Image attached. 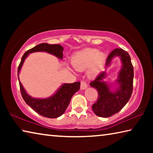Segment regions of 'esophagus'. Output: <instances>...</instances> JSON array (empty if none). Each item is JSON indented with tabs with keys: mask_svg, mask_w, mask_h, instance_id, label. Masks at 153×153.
Segmentation results:
<instances>
[{
	"mask_svg": "<svg viewBox=\"0 0 153 153\" xmlns=\"http://www.w3.org/2000/svg\"><path fill=\"white\" fill-rule=\"evenodd\" d=\"M88 87L87 83L85 81H82L81 82V85H80V88L81 90H85Z\"/></svg>",
	"mask_w": 153,
	"mask_h": 153,
	"instance_id": "34e87169",
	"label": "esophagus"
}]
</instances>
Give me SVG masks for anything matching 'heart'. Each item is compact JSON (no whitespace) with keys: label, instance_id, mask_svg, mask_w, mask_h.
Masks as SVG:
<instances>
[{"label":"heart","instance_id":"b5f03b06","mask_svg":"<svg viewBox=\"0 0 153 153\" xmlns=\"http://www.w3.org/2000/svg\"><path fill=\"white\" fill-rule=\"evenodd\" d=\"M106 60V55L97 49L88 48L77 53L72 59V64L78 71H84L89 68L88 75L94 77L100 73L103 68Z\"/></svg>","mask_w":153,"mask_h":153}]
</instances>
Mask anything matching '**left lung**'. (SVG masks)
<instances>
[{
  "mask_svg": "<svg viewBox=\"0 0 153 153\" xmlns=\"http://www.w3.org/2000/svg\"><path fill=\"white\" fill-rule=\"evenodd\" d=\"M118 56L122 65L118 74L115 84L118 87L113 91L112 86L104 81L107 77L105 71L102 72L90 86L98 90V100L92 105V110L98 117H108L122 109L129 101L133 90L134 68L129 54L122 48H116L109 54L107 59L106 67L110 65L112 59Z\"/></svg>",
  "mask_w": 153,
  "mask_h": 153,
  "instance_id": "1",
  "label": "left lung"
}]
</instances>
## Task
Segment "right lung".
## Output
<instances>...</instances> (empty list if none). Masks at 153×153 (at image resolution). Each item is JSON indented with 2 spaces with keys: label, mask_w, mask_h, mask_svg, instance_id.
I'll return each mask as SVG.
<instances>
[{
  "label": "right lung",
  "mask_w": 153,
  "mask_h": 153,
  "mask_svg": "<svg viewBox=\"0 0 153 153\" xmlns=\"http://www.w3.org/2000/svg\"><path fill=\"white\" fill-rule=\"evenodd\" d=\"M63 47L60 45H49L47 43L40 44L25 52L18 67L17 76L23 98L26 104L29 105L32 109L39 115L45 117L56 118L63 115L70 102L71 97L79 90L80 82H77L72 84H63L51 97L46 98H35L31 97L25 91L22 83L19 81V74L25 59L30 53H36V52H46L62 59L63 56Z\"/></svg>",
  "instance_id": "1"
}]
</instances>
